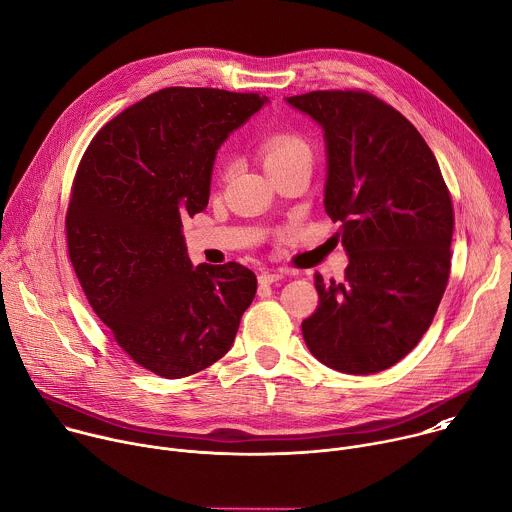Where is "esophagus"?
<instances>
[{
  "instance_id": "34e87169",
  "label": "esophagus",
  "mask_w": 512,
  "mask_h": 512,
  "mask_svg": "<svg viewBox=\"0 0 512 512\" xmlns=\"http://www.w3.org/2000/svg\"><path fill=\"white\" fill-rule=\"evenodd\" d=\"M285 277V273L281 271V269H265V271H261L259 273V283H273V281H279V279H283Z\"/></svg>"
}]
</instances>
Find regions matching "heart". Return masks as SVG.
Listing matches in <instances>:
<instances>
[{
  "instance_id": "obj_1",
  "label": "heart",
  "mask_w": 512,
  "mask_h": 512,
  "mask_svg": "<svg viewBox=\"0 0 512 512\" xmlns=\"http://www.w3.org/2000/svg\"><path fill=\"white\" fill-rule=\"evenodd\" d=\"M259 154L263 158L267 172L285 168V166H296V164L312 166V160H314L310 143L302 135L291 133V131H281L265 137L259 148Z\"/></svg>"
}]
</instances>
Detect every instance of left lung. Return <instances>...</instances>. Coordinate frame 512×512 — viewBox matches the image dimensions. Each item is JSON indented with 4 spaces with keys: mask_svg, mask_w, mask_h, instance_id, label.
Returning a JSON list of instances; mask_svg holds the SVG:
<instances>
[{
    "mask_svg": "<svg viewBox=\"0 0 512 512\" xmlns=\"http://www.w3.org/2000/svg\"><path fill=\"white\" fill-rule=\"evenodd\" d=\"M324 129V206L348 253L344 281L314 275L310 352L348 375L385 371L431 326L452 265L454 206L421 133L369 91L287 97Z\"/></svg>",
    "mask_w": 512,
    "mask_h": 512,
    "instance_id": "left-lung-1",
    "label": "left lung"
}]
</instances>
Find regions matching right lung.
I'll list each match as a JSON object with an SVG mask.
<instances>
[{"mask_svg":"<svg viewBox=\"0 0 512 512\" xmlns=\"http://www.w3.org/2000/svg\"><path fill=\"white\" fill-rule=\"evenodd\" d=\"M259 93L168 87L89 143L66 208L68 257L115 342L164 379L204 371L233 346L257 277L241 263L192 267L182 221L202 212L218 145Z\"/></svg>","mask_w":512,"mask_h":512,"instance_id":"obj_1","label":"right lung"}]
</instances>
